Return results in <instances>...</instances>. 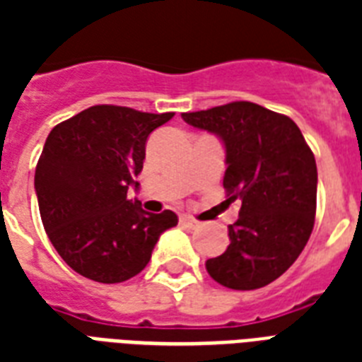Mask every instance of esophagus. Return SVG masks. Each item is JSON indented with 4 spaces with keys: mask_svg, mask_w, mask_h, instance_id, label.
Listing matches in <instances>:
<instances>
[{
    "mask_svg": "<svg viewBox=\"0 0 362 362\" xmlns=\"http://www.w3.org/2000/svg\"><path fill=\"white\" fill-rule=\"evenodd\" d=\"M180 223H182V226H186V227H192V229H193V227L199 226L197 220H193L192 216H186V214L180 216Z\"/></svg>",
    "mask_w": 362,
    "mask_h": 362,
    "instance_id": "obj_1",
    "label": "esophagus"
}]
</instances>
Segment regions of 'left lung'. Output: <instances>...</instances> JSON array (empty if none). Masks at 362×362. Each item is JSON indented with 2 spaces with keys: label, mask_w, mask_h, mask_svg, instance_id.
Wrapping results in <instances>:
<instances>
[{
  "label": "left lung",
  "mask_w": 362,
  "mask_h": 362,
  "mask_svg": "<svg viewBox=\"0 0 362 362\" xmlns=\"http://www.w3.org/2000/svg\"><path fill=\"white\" fill-rule=\"evenodd\" d=\"M184 122L220 136L226 146L227 203L238 201L231 244L206 270L218 284L250 291L269 286L306 246L315 218L317 167L297 124L250 101H235Z\"/></svg>",
  "instance_id": "obj_1"
}]
</instances>
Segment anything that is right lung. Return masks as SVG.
<instances>
[{"label": "right lung", "instance_id": "add662e5", "mask_svg": "<svg viewBox=\"0 0 362 362\" xmlns=\"http://www.w3.org/2000/svg\"><path fill=\"white\" fill-rule=\"evenodd\" d=\"M175 112L150 115L95 105L47 136L35 169V193L48 238L71 269L101 284L136 276L175 212H144L127 189L141 175L146 141Z\"/></svg>", "mask_w": 362, "mask_h": 362}]
</instances>
